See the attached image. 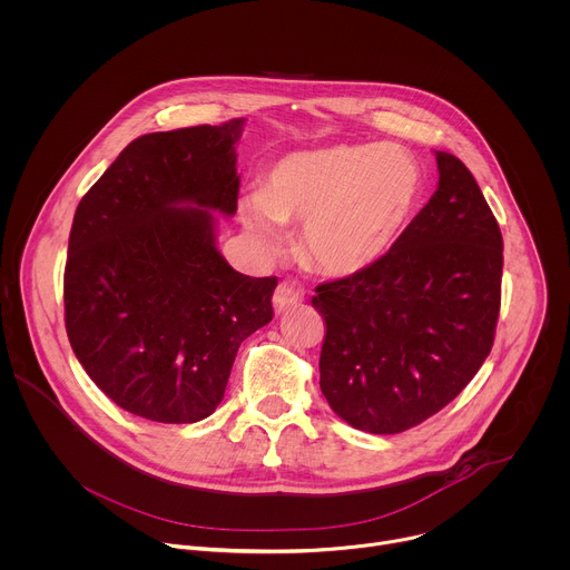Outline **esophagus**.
<instances>
[{"label": "esophagus", "instance_id": "esophagus-1", "mask_svg": "<svg viewBox=\"0 0 570 570\" xmlns=\"http://www.w3.org/2000/svg\"><path fill=\"white\" fill-rule=\"evenodd\" d=\"M304 299V288L295 282H282L277 288H275V295H273V306L277 313H284L288 311L291 306H297L299 302Z\"/></svg>", "mask_w": 570, "mask_h": 570}]
</instances>
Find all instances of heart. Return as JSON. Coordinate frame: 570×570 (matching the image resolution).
I'll list each match as a JSON object with an SVG mask.
<instances>
[{
  "label": "heart",
  "mask_w": 570,
  "mask_h": 570,
  "mask_svg": "<svg viewBox=\"0 0 570 570\" xmlns=\"http://www.w3.org/2000/svg\"><path fill=\"white\" fill-rule=\"evenodd\" d=\"M420 197V168L395 146H333L282 157L264 190L242 202L246 228L266 246L279 224H304L308 262L335 277L382 259L409 224Z\"/></svg>",
  "instance_id": "1"
}]
</instances>
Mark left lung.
Instances as JSON below:
<instances>
[{
	"mask_svg": "<svg viewBox=\"0 0 570 570\" xmlns=\"http://www.w3.org/2000/svg\"><path fill=\"white\" fill-rule=\"evenodd\" d=\"M440 181L371 268L315 288L320 389L353 429L395 435L449 402L489 357L504 242L471 170L438 150Z\"/></svg>",
	"mask_w": 570,
	"mask_h": 570,
	"instance_id": "1",
	"label": "left lung"
}]
</instances>
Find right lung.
I'll return each instance as SVG.
<instances>
[{"label":"right lung","mask_w":570,"mask_h":570,"mask_svg":"<svg viewBox=\"0 0 570 570\" xmlns=\"http://www.w3.org/2000/svg\"><path fill=\"white\" fill-rule=\"evenodd\" d=\"M244 119L132 139L81 197L63 268V322L88 377L124 411L193 424L219 406L239 344L273 320L277 277L215 246L210 210H237Z\"/></svg>","instance_id":"1"}]
</instances>
